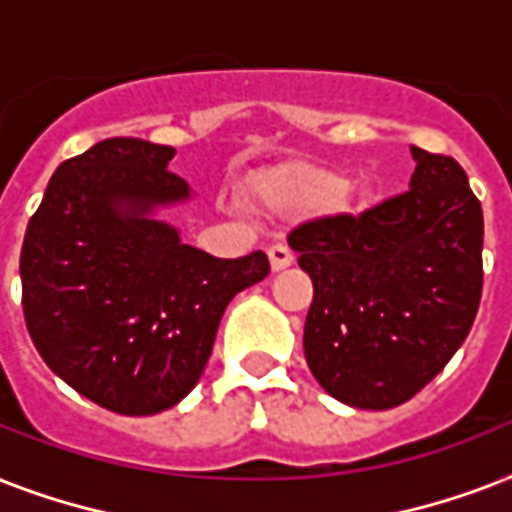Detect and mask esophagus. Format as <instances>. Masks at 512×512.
Listing matches in <instances>:
<instances>
[{
    "mask_svg": "<svg viewBox=\"0 0 512 512\" xmlns=\"http://www.w3.org/2000/svg\"><path fill=\"white\" fill-rule=\"evenodd\" d=\"M268 257H271V268L273 271H284L289 265L295 263V255H292V249L284 247V244H273L268 249Z\"/></svg>",
    "mask_w": 512,
    "mask_h": 512,
    "instance_id": "obj_1",
    "label": "esophagus"
}]
</instances>
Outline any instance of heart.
Here are the masks:
<instances>
[{"instance_id": "1", "label": "heart", "mask_w": 512, "mask_h": 512, "mask_svg": "<svg viewBox=\"0 0 512 512\" xmlns=\"http://www.w3.org/2000/svg\"><path fill=\"white\" fill-rule=\"evenodd\" d=\"M348 191V180L335 172H308L284 183L260 185V199L268 207L287 209L303 204H332Z\"/></svg>"}]
</instances>
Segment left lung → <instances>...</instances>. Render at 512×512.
<instances>
[{
    "label": "left lung",
    "mask_w": 512,
    "mask_h": 512,
    "mask_svg": "<svg viewBox=\"0 0 512 512\" xmlns=\"http://www.w3.org/2000/svg\"><path fill=\"white\" fill-rule=\"evenodd\" d=\"M409 191L289 233L313 281L305 361L329 396L393 409L468 337L484 289V212L452 156L412 146Z\"/></svg>",
    "instance_id": "left-lung-1"
}]
</instances>
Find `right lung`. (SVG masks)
Returning a JSON list of instances; mask_svg holds the SVG:
<instances>
[{
	"mask_svg": "<svg viewBox=\"0 0 512 512\" xmlns=\"http://www.w3.org/2000/svg\"><path fill=\"white\" fill-rule=\"evenodd\" d=\"M175 148L100 140L50 177L28 220L20 284L28 335L60 380L103 409L159 414L199 382L225 308L271 271L183 244L159 207L191 199Z\"/></svg>",
	"mask_w": 512,
	"mask_h": 512,
	"instance_id": "1",
	"label": "right lung"
}]
</instances>
